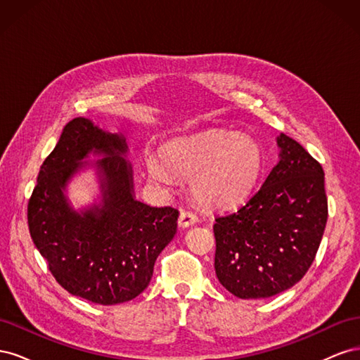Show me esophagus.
<instances>
[{
    "label": "esophagus",
    "instance_id": "esophagus-1",
    "mask_svg": "<svg viewBox=\"0 0 360 360\" xmlns=\"http://www.w3.org/2000/svg\"><path fill=\"white\" fill-rule=\"evenodd\" d=\"M197 222H198V217L195 213L188 212V210L180 212V216H179V226L180 228H186V226H191Z\"/></svg>",
    "mask_w": 360,
    "mask_h": 360
}]
</instances>
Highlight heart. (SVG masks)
Listing matches in <instances>:
<instances>
[{
  "label": "heart",
  "instance_id": "obj_1",
  "mask_svg": "<svg viewBox=\"0 0 360 360\" xmlns=\"http://www.w3.org/2000/svg\"><path fill=\"white\" fill-rule=\"evenodd\" d=\"M162 156L174 172L192 176L195 198L216 209L242 201L263 168V151L254 138L222 129L174 141ZM147 169L155 181L171 183V174L156 159H147Z\"/></svg>",
  "mask_w": 360,
  "mask_h": 360
}]
</instances>
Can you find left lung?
Masks as SVG:
<instances>
[{
	"label": "left lung",
	"mask_w": 360,
	"mask_h": 360,
	"mask_svg": "<svg viewBox=\"0 0 360 360\" xmlns=\"http://www.w3.org/2000/svg\"><path fill=\"white\" fill-rule=\"evenodd\" d=\"M276 144L279 160L263 186L213 225L216 276L238 299H266L297 284L328 222L321 165L284 134Z\"/></svg>",
	"instance_id": "obj_1"
}]
</instances>
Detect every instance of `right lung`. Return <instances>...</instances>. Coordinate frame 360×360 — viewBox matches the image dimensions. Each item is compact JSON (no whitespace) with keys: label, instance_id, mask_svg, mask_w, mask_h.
<instances>
[{"label":"right lung","instance_id":"1","mask_svg":"<svg viewBox=\"0 0 360 360\" xmlns=\"http://www.w3.org/2000/svg\"><path fill=\"white\" fill-rule=\"evenodd\" d=\"M126 138L73 118L40 167L28 201L32 242L58 284L99 304L135 299L153 276L156 258L177 233L179 210L135 198ZM93 154L101 160L86 161ZM96 171L97 202L73 210L68 183L85 169Z\"/></svg>","mask_w":360,"mask_h":360}]
</instances>
